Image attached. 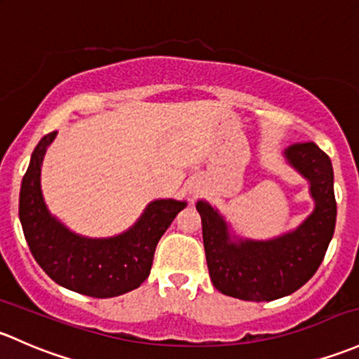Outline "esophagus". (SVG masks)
Returning a JSON list of instances; mask_svg holds the SVG:
<instances>
[{
  "mask_svg": "<svg viewBox=\"0 0 359 359\" xmlns=\"http://www.w3.org/2000/svg\"><path fill=\"white\" fill-rule=\"evenodd\" d=\"M192 192H194V194H196V192H199V189H198V187H194V189H192Z\"/></svg>",
  "mask_w": 359,
  "mask_h": 359,
  "instance_id": "esophagus-1",
  "label": "esophagus"
}]
</instances>
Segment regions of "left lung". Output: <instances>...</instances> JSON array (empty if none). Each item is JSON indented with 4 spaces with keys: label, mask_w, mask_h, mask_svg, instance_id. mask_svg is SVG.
<instances>
[{
    "label": "left lung",
    "mask_w": 359,
    "mask_h": 359,
    "mask_svg": "<svg viewBox=\"0 0 359 359\" xmlns=\"http://www.w3.org/2000/svg\"><path fill=\"white\" fill-rule=\"evenodd\" d=\"M284 160L308 180L315 203L296 229L270 239L243 237L217 206L205 199L196 203L211 282L225 296L256 303L289 296L303 287L323 262L337 217L332 161L315 142L289 146Z\"/></svg>",
    "instance_id": "8db88e82"
}]
</instances>
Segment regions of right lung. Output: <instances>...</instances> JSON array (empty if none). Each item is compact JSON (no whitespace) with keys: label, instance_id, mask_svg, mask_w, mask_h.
Here are the masks:
<instances>
[{"label":"right lung","instance_id":"right-lung-1","mask_svg":"<svg viewBox=\"0 0 359 359\" xmlns=\"http://www.w3.org/2000/svg\"><path fill=\"white\" fill-rule=\"evenodd\" d=\"M58 132L44 135L30 156L20 187L18 217L30 252L62 287L90 297H115L149 277L154 249L187 201L153 199L135 224L111 237H86L51 215L41 189V167Z\"/></svg>","mask_w":359,"mask_h":359}]
</instances>
